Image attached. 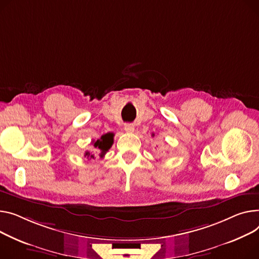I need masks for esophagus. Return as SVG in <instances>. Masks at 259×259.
<instances>
[{"label": "esophagus", "instance_id": "esophagus-1", "mask_svg": "<svg viewBox=\"0 0 259 259\" xmlns=\"http://www.w3.org/2000/svg\"><path fill=\"white\" fill-rule=\"evenodd\" d=\"M124 129L127 133H132L134 131V126L132 124H125Z\"/></svg>", "mask_w": 259, "mask_h": 259}]
</instances>
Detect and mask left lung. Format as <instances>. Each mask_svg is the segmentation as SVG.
<instances>
[{
    "label": "left lung",
    "instance_id": "left-lung-1",
    "mask_svg": "<svg viewBox=\"0 0 259 259\" xmlns=\"http://www.w3.org/2000/svg\"><path fill=\"white\" fill-rule=\"evenodd\" d=\"M152 136H154V134H152Z\"/></svg>",
    "mask_w": 259,
    "mask_h": 259
}]
</instances>
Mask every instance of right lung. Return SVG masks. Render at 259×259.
<instances>
[{
	"instance_id": "obj_1",
	"label": "right lung",
	"mask_w": 259,
	"mask_h": 259,
	"mask_svg": "<svg viewBox=\"0 0 259 259\" xmlns=\"http://www.w3.org/2000/svg\"><path fill=\"white\" fill-rule=\"evenodd\" d=\"M113 136H114V134L111 133V132L106 133V134H103L101 136V139H99L97 141L93 140L92 144L94 145V147L96 149L101 151V155H104L111 148V146L113 144ZM84 156L88 157L89 159H92V158L95 159V154H93V153H91L89 151L85 152Z\"/></svg>"
}]
</instances>
